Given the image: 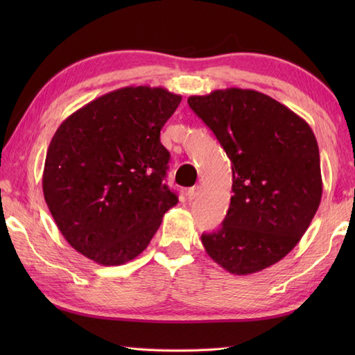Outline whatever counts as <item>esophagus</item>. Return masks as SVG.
<instances>
[{
  "label": "esophagus",
  "instance_id": "1",
  "mask_svg": "<svg viewBox=\"0 0 355 355\" xmlns=\"http://www.w3.org/2000/svg\"><path fill=\"white\" fill-rule=\"evenodd\" d=\"M200 192H201V187L197 184V186H192L189 191H187V198H189V201H192V200H195L200 195Z\"/></svg>",
  "mask_w": 355,
  "mask_h": 355
}]
</instances>
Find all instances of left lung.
I'll return each mask as SVG.
<instances>
[{
  "label": "left lung",
  "instance_id": "8db88e82",
  "mask_svg": "<svg viewBox=\"0 0 355 355\" xmlns=\"http://www.w3.org/2000/svg\"><path fill=\"white\" fill-rule=\"evenodd\" d=\"M187 103L216 135L233 173L227 215L201 243L229 273H258L296 247L318 212V140L302 117L254 89H215Z\"/></svg>",
  "mask_w": 355,
  "mask_h": 355
}]
</instances>
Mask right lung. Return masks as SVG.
<instances>
[{"label": "right lung", "instance_id": "1", "mask_svg": "<svg viewBox=\"0 0 355 355\" xmlns=\"http://www.w3.org/2000/svg\"><path fill=\"white\" fill-rule=\"evenodd\" d=\"M182 96L125 87L67 117L45 157L42 191L74 250L122 266L145 250L178 197L163 183L169 153L160 131Z\"/></svg>", "mask_w": 355, "mask_h": 355}]
</instances>
